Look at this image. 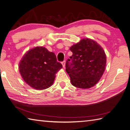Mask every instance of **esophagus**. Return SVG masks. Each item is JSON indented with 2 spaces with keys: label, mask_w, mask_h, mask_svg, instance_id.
Returning a JSON list of instances; mask_svg holds the SVG:
<instances>
[{
  "label": "esophagus",
  "mask_w": 130,
  "mask_h": 130,
  "mask_svg": "<svg viewBox=\"0 0 130 130\" xmlns=\"http://www.w3.org/2000/svg\"><path fill=\"white\" fill-rule=\"evenodd\" d=\"M62 65H63V67L64 68L65 67H66V62H65V61H63V62L62 63Z\"/></svg>",
  "instance_id": "34e87169"
}]
</instances>
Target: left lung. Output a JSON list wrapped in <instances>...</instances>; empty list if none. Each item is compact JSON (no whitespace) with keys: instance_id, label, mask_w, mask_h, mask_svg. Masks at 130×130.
<instances>
[{"instance_id":"8db88e82","label":"left lung","mask_w":130,"mask_h":130,"mask_svg":"<svg viewBox=\"0 0 130 130\" xmlns=\"http://www.w3.org/2000/svg\"><path fill=\"white\" fill-rule=\"evenodd\" d=\"M72 55L66 62V72L71 84L87 89L94 86L104 72L107 58L101 45L93 40L84 38L70 47Z\"/></svg>"}]
</instances>
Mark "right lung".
Returning <instances> with one entry per match:
<instances>
[{"label": "right lung", "mask_w": 130, "mask_h": 130, "mask_svg": "<svg viewBox=\"0 0 130 130\" xmlns=\"http://www.w3.org/2000/svg\"><path fill=\"white\" fill-rule=\"evenodd\" d=\"M63 67L56 55L43 46L27 51L19 63L20 75L25 83L36 90L46 89L54 83L55 74Z\"/></svg>", "instance_id": "1"}]
</instances>
